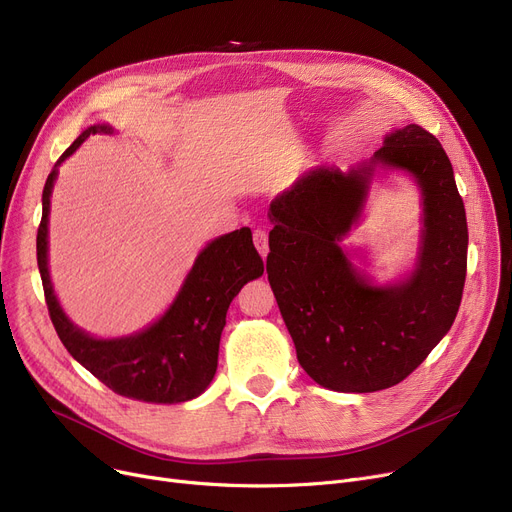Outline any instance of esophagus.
I'll return each mask as SVG.
<instances>
[{"label":"esophagus","instance_id":"1","mask_svg":"<svg viewBox=\"0 0 512 512\" xmlns=\"http://www.w3.org/2000/svg\"><path fill=\"white\" fill-rule=\"evenodd\" d=\"M253 242H255V247H257V251H259V255L265 259V257H267V251H270V247H267V232L261 230V228H257V230L253 232Z\"/></svg>","mask_w":512,"mask_h":512}]
</instances>
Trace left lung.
<instances>
[{
	"label": "left lung",
	"mask_w": 512,
	"mask_h": 512,
	"mask_svg": "<svg viewBox=\"0 0 512 512\" xmlns=\"http://www.w3.org/2000/svg\"><path fill=\"white\" fill-rule=\"evenodd\" d=\"M405 169L424 197L418 265L373 287L339 247L358 221L375 167ZM267 280L297 359L319 386L378 392L413 373L448 334L467 276V218L440 141L417 124L386 134L365 164L315 166L270 205Z\"/></svg>",
	"instance_id": "obj_1"
}]
</instances>
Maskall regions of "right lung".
<instances>
[{"mask_svg": "<svg viewBox=\"0 0 512 512\" xmlns=\"http://www.w3.org/2000/svg\"><path fill=\"white\" fill-rule=\"evenodd\" d=\"M114 132L112 126H89L62 153L43 188V215L37 230V263L45 303L66 351L99 382L120 396L174 405L197 398L218 369L220 338L232 299L247 282L263 274V261L249 228L211 240L199 253L170 309L149 328L122 338L101 340L74 326L53 292L47 267L49 197L58 166L89 134Z\"/></svg>", "mask_w": 512, "mask_h": 512, "instance_id": "1", "label": "right lung"}]
</instances>
